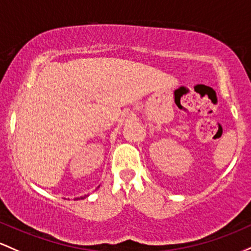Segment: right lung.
Here are the masks:
<instances>
[{
	"mask_svg": "<svg viewBox=\"0 0 251 251\" xmlns=\"http://www.w3.org/2000/svg\"><path fill=\"white\" fill-rule=\"evenodd\" d=\"M81 198H83V197H81Z\"/></svg>",
	"mask_w": 251,
	"mask_h": 251,
	"instance_id": "right-lung-1",
	"label": "right lung"
}]
</instances>
